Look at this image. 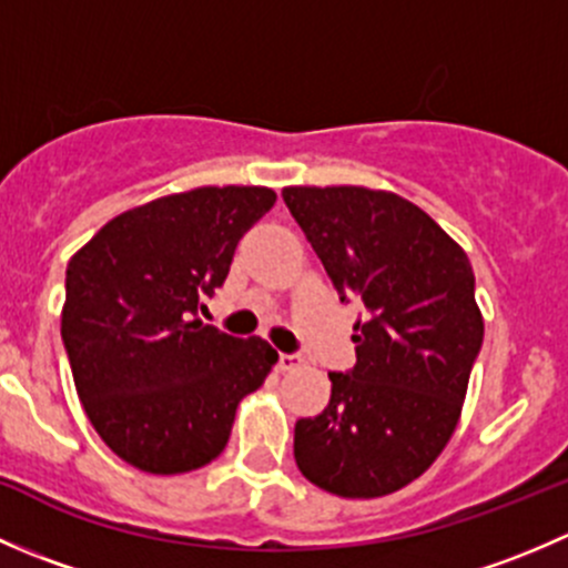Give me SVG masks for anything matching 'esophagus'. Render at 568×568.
Returning a JSON list of instances; mask_svg holds the SVG:
<instances>
[{"label":"esophagus","instance_id":"1","mask_svg":"<svg viewBox=\"0 0 568 568\" xmlns=\"http://www.w3.org/2000/svg\"><path fill=\"white\" fill-rule=\"evenodd\" d=\"M302 365V357L300 354H280L277 357V371H296Z\"/></svg>","mask_w":568,"mask_h":568}]
</instances>
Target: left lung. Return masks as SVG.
I'll return each instance as SVG.
<instances>
[{
  "label": "left lung",
  "mask_w": 568,
  "mask_h": 568,
  "mask_svg": "<svg viewBox=\"0 0 568 568\" xmlns=\"http://www.w3.org/2000/svg\"><path fill=\"white\" fill-rule=\"evenodd\" d=\"M283 200L332 285L365 305L357 365L294 428V459L337 497H382L420 478L454 437L484 343L469 257L432 216L393 192L285 186Z\"/></svg>",
  "instance_id": "8db88e82"
}]
</instances>
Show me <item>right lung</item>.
I'll return each instance as SVG.
<instances>
[{"label": "right lung", "instance_id": "obj_1", "mask_svg": "<svg viewBox=\"0 0 568 568\" xmlns=\"http://www.w3.org/2000/svg\"><path fill=\"white\" fill-rule=\"evenodd\" d=\"M274 200L266 186L168 194L109 220L68 261L62 343L73 385L131 467L178 475L214 462L242 398L277 363L261 337L194 318Z\"/></svg>", "mask_w": 568, "mask_h": 568}]
</instances>
